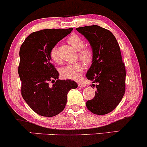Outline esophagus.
I'll return each mask as SVG.
<instances>
[{
    "label": "esophagus",
    "instance_id": "esophagus-1",
    "mask_svg": "<svg viewBox=\"0 0 147 147\" xmlns=\"http://www.w3.org/2000/svg\"><path fill=\"white\" fill-rule=\"evenodd\" d=\"M78 86H79V87H81V88L85 87V86H86V85L84 83H82V82H79L78 84Z\"/></svg>",
    "mask_w": 147,
    "mask_h": 147
}]
</instances>
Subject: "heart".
I'll list each match as a JSON object with an SVG mask.
<instances>
[{
	"mask_svg": "<svg viewBox=\"0 0 147 147\" xmlns=\"http://www.w3.org/2000/svg\"><path fill=\"white\" fill-rule=\"evenodd\" d=\"M71 46L76 50H78L79 57L84 60L85 62H90L93 58V53L87 48H83L84 46V41L78 35H72L68 39ZM50 57L54 62L61 63L57 48L54 47L50 52ZM85 65L82 62H77L71 64H67L60 69V73L63 78L70 80H78L80 78L84 69Z\"/></svg>",
	"mask_w": 147,
	"mask_h": 147,
	"instance_id": "1",
	"label": "heart"
}]
</instances>
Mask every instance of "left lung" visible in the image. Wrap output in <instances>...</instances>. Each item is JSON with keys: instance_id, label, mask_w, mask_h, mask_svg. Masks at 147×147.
I'll list each match as a JSON object with an SVG mask.
<instances>
[{"instance_id": "8db88e82", "label": "left lung", "mask_w": 147, "mask_h": 147, "mask_svg": "<svg viewBox=\"0 0 147 147\" xmlns=\"http://www.w3.org/2000/svg\"><path fill=\"white\" fill-rule=\"evenodd\" d=\"M76 30L88 41L93 51L92 64L86 77L97 84L95 97L87 101L86 107L95 115H106L115 109L125 90L126 71L120 47L110 30L97 25Z\"/></svg>"}]
</instances>
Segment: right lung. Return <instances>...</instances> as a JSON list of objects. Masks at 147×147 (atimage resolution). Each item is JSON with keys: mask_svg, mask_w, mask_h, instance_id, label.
<instances>
[{"mask_svg": "<svg viewBox=\"0 0 147 147\" xmlns=\"http://www.w3.org/2000/svg\"><path fill=\"white\" fill-rule=\"evenodd\" d=\"M73 28H52L34 32L26 38L20 49L18 74L21 93L30 108L38 115L52 117L64 110L67 93L78 84L59 80L52 63L50 52Z\"/></svg>", "mask_w": 147, "mask_h": 147, "instance_id": "add662e5", "label": "right lung"}]
</instances>
